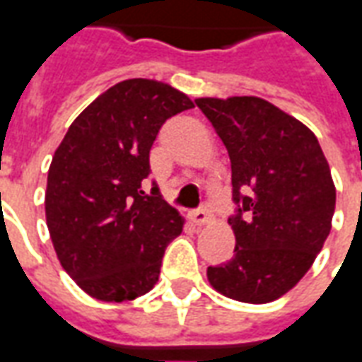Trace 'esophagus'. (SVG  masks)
<instances>
[{
    "label": "esophagus",
    "instance_id": "1",
    "mask_svg": "<svg viewBox=\"0 0 362 362\" xmlns=\"http://www.w3.org/2000/svg\"><path fill=\"white\" fill-rule=\"evenodd\" d=\"M192 221H194L196 225H207V223H211V211H209V207L205 205L202 209H197V211L192 213Z\"/></svg>",
    "mask_w": 362,
    "mask_h": 362
}]
</instances>
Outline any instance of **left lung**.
<instances>
[{
  "mask_svg": "<svg viewBox=\"0 0 362 362\" xmlns=\"http://www.w3.org/2000/svg\"><path fill=\"white\" fill-rule=\"evenodd\" d=\"M233 170V258L207 267L221 295L266 304L303 279L326 243L335 186L316 135L258 96L196 98Z\"/></svg>",
  "mask_w": 362,
  "mask_h": 362,
  "instance_id": "left-lung-1",
  "label": "left lung"
}]
</instances>
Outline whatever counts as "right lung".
Instances as JSON below:
<instances>
[{"label": "right lung", "instance_id": "right-lung-1", "mask_svg": "<svg viewBox=\"0 0 362 362\" xmlns=\"http://www.w3.org/2000/svg\"><path fill=\"white\" fill-rule=\"evenodd\" d=\"M188 108V95L166 83H116L74 119L54 153L44 199L52 244L93 298L134 300L158 281L184 219L157 184L147 196L141 182L160 126Z\"/></svg>", "mask_w": 362, "mask_h": 362}]
</instances>
